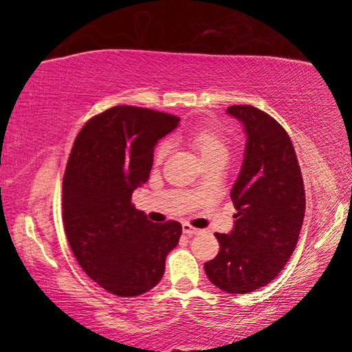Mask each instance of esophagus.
Segmentation results:
<instances>
[{"label":"esophagus","instance_id":"obj_1","mask_svg":"<svg viewBox=\"0 0 352 352\" xmlns=\"http://www.w3.org/2000/svg\"><path fill=\"white\" fill-rule=\"evenodd\" d=\"M183 233L188 236H194V234H199L200 230L194 228V226H190L189 223H183Z\"/></svg>","mask_w":352,"mask_h":352}]
</instances>
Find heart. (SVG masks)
I'll return each mask as SVG.
<instances>
[{
    "label": "heart",
    "instance_id": "1",
    "mask_svg": "<svg viewBox=\"0 0 352 352\" xmlns=\"http://www.w3.org/2000/svg\"><path fill=\"white\" fill-rule=\"evenodd\" d=\"M184 138L192 146L195 151H199L201 158L206 162L217 157H228V141L225 135L212 127H197L190 130L184 135ZM169 152V142H162L155 151V162L160 163Z\"/></svg>",
    "mask_w": 352,
    "mask_h": 352
}]
</instances>
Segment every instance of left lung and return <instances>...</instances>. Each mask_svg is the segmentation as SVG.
<instances>
[{
	"label": "left lung",
	"instance_id": "obj_1",
	"mask_svg": "<svg viewBox=\"0 0 352 352\" xmlns=\"http://www.w3.org/2000/svg\"><path fill=\"white\" fill-rule=\"evenodd\" d=\"M247 135L230 197L236 214L230 234L216 233L219 253L205 262L210 281L226 294H248L273 281L294 253L306 211L305 184L289 135L252 105L226 110Z\"/></svg>",
	"mask_w": 352,
	"mask_h": 352
}]
</instances>
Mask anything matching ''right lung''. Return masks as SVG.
I'll return each mask as SVG.
<instances>
[{
	"label": "right lung",
	"mask_w": 352,
	"mask_h": 352,
	"mask_svg": "<svg viewBox=\"0 0 352 352\" xmlns=\"http://www.w3.org/2000/svg\"><path fill=\"white\" fill-rule=\"evenodd\" d=\"M180 118L118 105L77 135L63 177L65 233L82 270L118 296H138L160 283L182 225L153 223L132 204L147 182L153 147Z\"/></svg>",
	"instance_id": "right-lung-1"
}]
</instances>
